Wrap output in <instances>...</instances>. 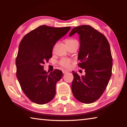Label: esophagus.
I'll list each match as a JSON object with an SVG mask.
<instances>
[{
  "instance_id": "34e87169",
  "label": "esophagus",
  "mask_w": 127,
  "mask_h": 127,
  "mask_svg": "<svg viewBox=\"0 0 127 127\" xmlns=\"http://www.w3.org/2000/svg\"><path fill=\"white\" fill-rule=\"evenodd\" d=\"M62 72H63V74L66 73L68 72V71H67V70H62Z\"/></svg>"
}]
</instances>
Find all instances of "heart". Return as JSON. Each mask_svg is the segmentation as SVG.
Listing matches in <instances>:
<instances>
[{
    "label": "heart",
    "instance_id": "obj_1",
    "mask_svg": "<svg viewBox=\"0 0 127 127\" xmlns=\"http://www.w3.org/2000/svg\"><path fill=\"white\" fill-rule=\"evenodd\" d=\"M77 41V40L74 39H68L66 40V44H70L74 42ZM70 63H71V60L67 59V58H63L59 62V64L62 67L68 68L70 66Z\"/></svg>",
    "mask_w": 127,
    "mask_h": 127
}]
</instances>
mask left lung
Listing matches in <instances>:
<instances>
[{
	"label": "left lung",
	"instance_id": "left-lung-1",
	"mask_svg": "<svg viewBox=\"0 0 127 127\" xmlns=\"http://www.w3.org/2000/svg\"><path fill=\"white\" fill-rule=\"evenodd\" d=\"M76 33L80 39L78 65L85 69L86 74L80 77L72 72V91L79 101L91 104L104 93L112 74L110 47L106 37L89 25L74 27L69 36Z\"/></svg>",
	"mask_w": 127,
	"mask_h": 127
}]
</instances>
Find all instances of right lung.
<instances>
[{
	"mask_svg": "<svg viewBox=\"0 0 127 127\" xmlns=\"http://www.w3.org/2000/svg\"><path fill=\"white\" fill-rule=\"evenodd\" d=\"M70 27L42 25L26 34L19 45L16 60V76L23 92L37 104H46L56 94V84L63 76L55 69L48 74L43 64L52 57L56 42L67 33Z\"/></svg>",
	"mask_w": 127,
	"mask_h": 127,
	"instance_id": "obj_1",
	"label": "right lung"
}]
</instances>
